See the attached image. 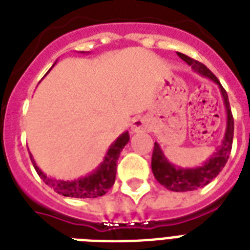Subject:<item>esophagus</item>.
Here are the masks:
<instances>
[{"instance_id":"1","label":"esophagus","mask_w":250,"mask_h":250,"mask_svg":"<svg viewBox=\"0 0 250 250\" xmlns=\"http://www.w3.org/2000/svg\"><path fill=\"white\" fill-rule=\"evenodd\" d=\"M132 131L133 132H144L148 128V122L143 117H137L132 121Z\"/></svg>"}]
</instances>
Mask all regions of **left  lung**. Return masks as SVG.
Listing matches in <instances>:
<instances>
[{
  "label": "left lung",
  "mask_w": 250,
  "mask_h": 250,
  "mask_svg": "<svg viewBox=\"0 0 250 250\" xmlns=\"http://www.w3.org/2000/svg\"><path fill=\"white\" fill-rule=\"evenodd\" d=\"M178 56L182 58L184 62L189 64L193 68V71L200 74L201 76H205L208 79L213 80L221 89L223 102H225L226 111H227V127H226L225 139L222 141V145L217 148V152L206 161L205 164L200 167L194 168H182L176 167L175 165L170 164L167 158L165 157L164 152L161 150L158 143H154V149H153L152 156V171L154 178L158 180L160 184L166 187L168 190L174 192H187V190H194L198 188L205 187L209 184L215 176L222 171L229 160V153L232 149V140H233V117L229 107V101L227 92L225 88L219 83L217 76L206 67L205 64L201 62L190 58V57L178 53Z\"/></svg>",
  "instance_id": "8db88e82"
}]
</instances>
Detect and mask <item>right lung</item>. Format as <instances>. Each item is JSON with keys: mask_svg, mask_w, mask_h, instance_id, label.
<instances>
[{"mask_svg": "<svg viewBox=\"0 0 250 250\" xmlns=\"http://www.w3.org/2000/svg\"><path fill=\"white\" fill-rule=\"evenodd\" d=\"M129 141L128 132L122 133L113 144L110 145L109 150L106 153L104 162L85 178H80L78 180H57L46 176L42 171L37 167L36 162L32 158V154L29 153L33 167L39 174L45 184H48L50 188L56 190L57 193L66 196V197L75 198H94L104 196L107 190L113 187L115 182V174H117V162L121 154L122 149Z\"/></svg>", "mask_w": 250, "mask_h": 250, "instance_id": "right-lung-1", "label": "right lung"}]
</instances>
